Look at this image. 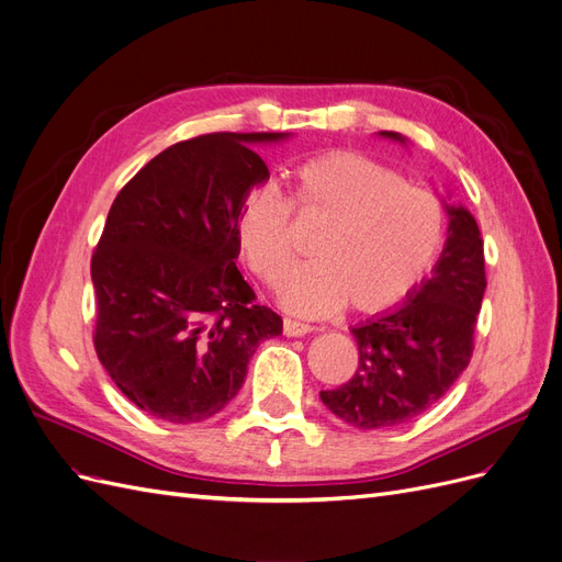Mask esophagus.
<instances>
[{
    "instance_id": "obj_1",
    "label": "esophagus",
    "mask_w": 562,
    "mask_h": 562,
    "mask_svg": "<svg viewBox=\"0 0 562 562\" xmlns=\"http://www.w3.org/2000/svg\"><path fill=\"white\" fill-rule=\"evenodd\" d=\"M282 331H284V336H289V338H299V336H305V334L315 331V327H311V324L296 322V319H284V322H282Z\"/></svg>"
}]
</instances>
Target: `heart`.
<instances>
[{
    "label": "heart",
    "mask_w": 562,
    "mask_h": 562,
    "mask_svg": "<svg viewBox=\"0 0 562 562\" xmlns=\"http://www.w3.org/2000/svg\"><path fill=\"white\" fill-rule=\"evenodd\" d=\"M294 205L324 224L311 257L280 289V303L301 317L348 305L378 315L400 305L429 270L441 247L443 210L437 195L406 184L400 172L355 151H329L294 170ZM286 198L273 187L249 189L238 210L247 266L276 286L294 259Z\"/></svg>",
    "instance_id": "heart-1"
}]
</instances>
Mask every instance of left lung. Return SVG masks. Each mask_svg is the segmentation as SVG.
Listing matches in <instances>:
<instances>
[{"mask_svg": "<svg viewBox=\"0 0 562 562\" xmlns=\"http://www.w3.org/2000/svg\"><path fill=\"white\" fill-rule=\"evenodd\" d=\"M406 144V137L380 131ZM446 203V201H443ZM448 238L431 276L402 305L352 327L359 361L355 375L319 392L336 418L357 429L404 425L431 408L467 369L485 294L479 224L462 205H448Z\"/></svg>", "mask_w": 562, "mask_h": 562, "instance_id": "8db88e82", "label": "left lung"}]
</instances>
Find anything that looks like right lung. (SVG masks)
<instances>
[{"label":"right lung","mask_w":562,"mask_h":562,"mask_svg":"<svg viewBox=\"0 0 562 562\" xmlns=\"http://www.w3.org/2000/svg\"><path fill=\"white\" fill-rule=\"evenodd\" d=\"M289 133H212L177 142L121 189L90 261L95 352L144 413L189 425L220 413L282 317L240 276L238 210L268 182L251 149Z\"/></svg>","instance_id":"add662e5"}]
</instances>
